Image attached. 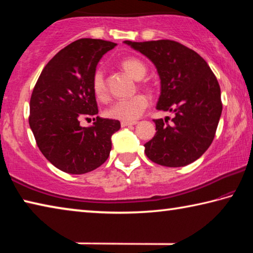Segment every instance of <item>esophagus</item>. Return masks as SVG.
I'll return each instance as SVG.
<instances>
[{
  "mask_svg": "<svg viewBox=\"0 0 253 253\" xmlns=\"http://www.w3.org/2000/svg\"><path fill=\"white\" fill-rule=\"evenodd\" d=\"M137 122H122L121 125L122 127H127V126H132V125H136Z\"/></svg>",
  "mask_w": 253,
  "mask_h": 253,
  "instance_id": "34e87169",
  "label": "esophagus"
}]
</instances>
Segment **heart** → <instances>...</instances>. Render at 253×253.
Wrapping results in <instances>:
<instances>
[{"mask_svg": "<svg viewBox=\"0 0 253 253\" xmlns=\"http://www.w3.org/2000/svg\"><path fill=\"white\" fill-rule=\"evenodd\" d=\"M122 69L129 75L132 79L142 80L146 75V66L143 61L134 57H128L121 61ZM92 90L95 96L100 100H105L108 95L105 75L101 70H96L92 76ZM148 99L144 95H136L128 99L115 101L106 110V116L122 122H134L142 116L147 108Z\"/></svg>", "mask_w": 253, "mask_h": 253, "instance_id": "heart-1", "label": "heart"}]
</instances>
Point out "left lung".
<instances>
[{
	"label": "left lung",
	"instance_id": "obj_1",
	"mask_svg": "<svg viewBox=\"0 0 253 253\" xmlns=\"http://www.w3.org/2000/svg\"><path fill=\"white\" fill-rule=\"evenodd\" d=\"M148 58L161 80L156 108L173 113V124L154 119L156 134L144 145L152 162L181 168L203 155L212 144L222 114L221 89L207 61L172 40L124 41Z\"/></svg>",
	"mask_w": 253,
	"mask_h": 253
}]
</instances>
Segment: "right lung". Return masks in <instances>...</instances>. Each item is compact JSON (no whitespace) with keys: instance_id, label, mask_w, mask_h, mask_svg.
Listing matches in <instances>:
<instances>
[{"instance_id":"1","label":"right lung","mask_w":253,"mask_h":253,"mask_svg":"<svg viewBox=\"0 0 253 253\" xmlns=\"http://www.w3.org/2000/svg\"><path fill=\"white\" fill-rule=\"evenodd\" d=\"M117 44L100 39H80L54 55L42 70L30 100V128L41 153L62 172L84 174L104 164L119 121L93 118L98 114L92 76L99 60Z\"/></svg>"}]
</instances>
